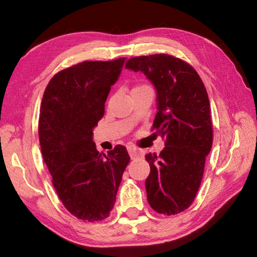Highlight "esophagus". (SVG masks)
<instances>
[{
    "instance_id": "esophagus-1",
    "label": "esophagus",
    "mask_w": 257,
    "mask_h": 257,
    "mask_svg": "<svg viewBox=\"0 0 257 257\" xmlns=\"http://www.w3.org/2000/svg\"><path fill=\"white\" fill-rule=\"evenodd\" d=\"M128 152H129L130 158L132 159H136V158H139V156H143V151L135 149V147H129Z\"/></svg>"
}]
</instances>
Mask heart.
I'll list each match as a JSON object with an SVG mask.
<instances>
[{"mask_svg": "<svg viewBox=\"0 0 257 257\" xmlns=\"http://www.w3.org/2000/svg\"><path fill=\"white\" fill-rule=\"evenodd\" d=\"M141 87H147V86H144V85H143V86H137L136 88H141Z\"/></svg>", "mask_w": 257, "mask_h": 257, "instance_id": "b5f03b06", "label": "heart"}]
</instances>
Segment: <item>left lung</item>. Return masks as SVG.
<instances>
[{
  "label": "left lung",
  "instance_id": "1",
  "mask_svg": "<svg viewBox=\"0 0 257 257\" xmlns=\"http://www.w3.org/2000/svg\"><path fill=\"white\" fill-rule=\"evenodd\" d=\"M144 73L156 90L153 129L165 137L160 155L146 154L147 201L161 214L175 215L193 203L201 186L213 129L207 92L188 63L168 54L137 56L125 63Z\"/></svg>",
  "mask_w": 257,
  "mask_h": 257
}]
</instances>
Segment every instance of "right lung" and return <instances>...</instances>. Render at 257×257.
<instances>
[{
    "instance_id": "add662e5",
    "label": "right lung",
    "mask_w": 257,
    "mask_h": 257,
    "mask_svg": "<svg viewBox=\"0 0 257 257\" xmlns=\"http://www.w3.org/2000/svg\"><path fill=\"white\" fill-rule=\"evenodd\" d=\"M124 61H85L64 69L50 80L42 99L38 135L52 182L67 210L89 222L110 215L130 161L124 146L105 155L93 142Z\"/></svg>"
}]
</instances>
